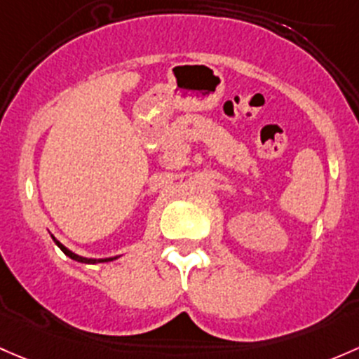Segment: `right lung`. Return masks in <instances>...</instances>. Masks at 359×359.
I'll return each mask as SVG.
<instances>
[{"mask_svg":"<svg viewBox=\"0 0 359 359\" xmlns=\"http://www.w3.org/2000/svg\"><path fill=\"white\" fill-rule=\"evenodd\" d=\"M53 239H55V237H53ZM55 243L58 244V248L62 249L63 252H65L67 256H70L72 259H75V262H81V263H104V262H111L113 258H108V259H90V258H82V256H79V255H75V252H72L70 249H67L65 246H63L62 243H60V241H56L55 239Z\"/></svg>","mask_w":359,"mask_h":359,"instance_id":"obj_1","label":"right lung"}]
</instances>
